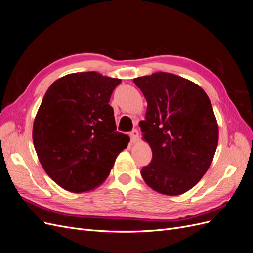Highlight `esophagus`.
<instances>
[{
	"label": "esophagus",
	"instance_id": "esophagus-1",
	"mask_svg": "<svg viewBox=\"0 0 253 253\" xmlns=\"http://www.w3.org/2000/svg\"><path fill=\"white\" fill-rule=\"evenodd\" d=\"M129 135H130V140H131L132 143H136L138 141V131L136 129L132 130Z\"/></svg>",
	"mask_w": 253,
	"mask_h": 253
}]
</instances>
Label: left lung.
Segmentation results:
<instances>
[{"instance_id":"left-lung-1","label":"left lung","mask_w":253,"mask_h":253,"mask_svg":"<svg viewBox=\"0 0 253 253\" xmlns=\"http://www.w3.org/2000/svg\"><path fill=\"white\" fill-rule=\"evenodd\" d=\"M133 82L147 101L140 127L152 150L142 177L162 194L190 190L206 173L217 147L218 126L208 95L191 81L168 72Z\"/></svg>"}]
</instances>
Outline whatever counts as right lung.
<instances>
[{
	"instance_id": "obj_1",
	"label": "right lung",
	"mask_w": 253,
	"mask_h": 253,
	"mask_svg": "<svg viewBox=\"0 0 253 253\" xmlns=\"http://www.w3.org/2000/svg\"><path fill=\"white\" fill-rule=\"evenodd\" d=\"M120 79L95 71L70 73L48 88L34 122L32 140L46 173L80 193L100 186L127 147L117 131L110 96Z\"/></svg>"
}]
</instances>
